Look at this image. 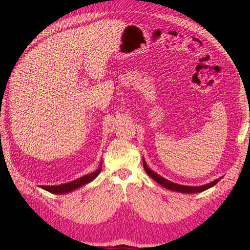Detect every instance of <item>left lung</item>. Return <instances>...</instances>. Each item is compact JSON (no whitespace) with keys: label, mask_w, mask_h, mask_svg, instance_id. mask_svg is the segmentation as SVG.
<instances>
[{"label":"left lung","mask_w":250,"mask_h":250,"mask_svg":"<svg viewBox=\"0 0 250 250\" xmlns=\"http://www.w3.org/2000/svg\"><path fill=\"white\" fill-rule=\"evenodd\" d=\"M143 166L145 168V170L147 172V174L149 175V177L151 179H153L154 181L157 182V183H159L161 186H163L165 188H167V189L169 190H172V191H177V192H183V193H198V192H202L204 191L206 189H208V188H210L212 186H214L215 184L218 183V182L222 179H217L214 180L212 182H210V183L208 184H205V185H202V186H186V185H180V184H177V183H173V182L167 180L163 177H161L160 174H158L157 172H154L153 170H151L149 167L147 166L145 160L143 159Z\"/></svg>","instance_id":"left-lung-1"}]
</instances>
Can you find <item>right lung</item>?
Instances as JSON below:
<instances>
[{"instance_id":"right-lung-1","label":"right lung","mask_w":250,"mask_h":250,"mask_svg":"<svg viewBox=\"0 0 250 250\" xmlns=\"http://www.w3.org/2000/svg\"><path fill=\"white\" fill-rule=\"evenodd\" d=\"M101 170H102V162L100 163V166L96 171L86 174V175H84V177H81L75 181L69 182V183L53 185V186H42V188L46 191H49L51 193H56V194L68 193V192H71L73 190L78 189V188H80V187L88 184L89 182H91L92 180H94L98 177V174L101 172Z\"/></svg>"}]
</instances>
